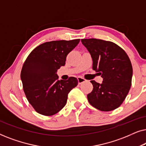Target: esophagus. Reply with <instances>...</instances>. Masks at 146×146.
Returning <instances> with one entry per match:
<instances>
[{"label":"esophagus","mask_w":146,"mask_h":146,"mask_svg":"<svg viewBox=\"0 0 146 146\" xmlns=\"http://www.w3.org/2000/svg\"><path fill=\"white\" fill-rule=\"evenodd\" d=\"M78 84H80L86 81V80L84 78H82V77L79 76V77H78Z\"/></svg>","instance_id":"obj_1"}]
</instances>
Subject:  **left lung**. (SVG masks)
<instances>
[{
	"label": "left lung",
	"instance_id": "obj_1",
	"mask_svg": "<svg viewBox=\"0 0 146 146\" xmlns=\"http://www.w3.org/2000/svg\"><path fill=\"white\" fill-rule=\"evenodd\" d=\"M90 54L93 70L103 78L102 83L91 80L93 90L87 95L89 103L101 111L116 109L124 100L131 85L133 69L123 50L103 40L82 39Z\"/></svg>",
	"mask_w": 146,
	"mask_h": 146
}]
</instances>
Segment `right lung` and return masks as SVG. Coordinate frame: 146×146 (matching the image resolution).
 Returning a JSON list of instances; mask_svg holds the SVG:
<instances>
[{
  "mask_svg": "<svg viewBox=\"0 0 146 146\" xmlns=\"http://www.w3.org/2000/svg\"><path fill=\"white\" fill-rule=\"evenodd\" d=\"M79 42L80 39L47 42L35 48L27 57L21 78L28 101L38 113L54 115L66 104L68 95L78 81L74 77L59 80L56 73Z\"/></svg>",
  "mask_w": 146,
  "mask_h": 146,
  "instance_id": "obj_1",
  "label": "right lung"
}]
</instances>
